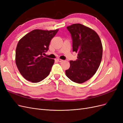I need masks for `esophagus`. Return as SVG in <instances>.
Segmentation results:
<instances>
[{
	"label": "esophagus",
	"instance_id": "1",
	"mask_svg": "<svg viewBox=\"0 0 123 123\" xmlns=\"http://www.w3.org/2000/svg\"><path fill=\"white\" fill-rule=\"evenodd\" d=\"M57 61L58 62H62L63 61V60H62V59H60V58H58L57 59Z\"/></svg>",
	"mask_w": 123,
	"mask_h": 123
}]
</instances>
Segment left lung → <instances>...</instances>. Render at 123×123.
Here are the masks:
<instances>
[{
	"label": "left lung",
	"mask_w": 123,
	"mask_h": 123,
	"mask_svg": "<svg viewBox=\"0 0 123 123\" xmlns=\"http://www.w3.org/2000/svg\"><path fill=\"white\" fill-rule=\"evenodd\" d=\"M73 40V51L77 53L76 61H70L66 75L74 82L81 84L93 76L102 61L103 46L98 35L91 28L80 24L67 27Z\"/></svg>",
	"instance_id": "left-lung-1"
}]
</instances>
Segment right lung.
Masks as SVG:
<instances>
[{
    "instance_id": "right-lung-1",
    "label": "right lung",
    "mask_w": 123,
    "mask_h": 123,
    "mask_svg": "<svg viewBox=\"0 0 123 123\" xmlns=\"http://www.w3.org/2000/svg\"><path fill=\"white\" fill-rule=\"evenodd\" d=\"M58 29L54 30H34L22 37L16 49L15 62L25 80L38 83L47 77L51 71L54 60L43 57L49 49L51 39Z\"/></svg>"
}]
</instances>
